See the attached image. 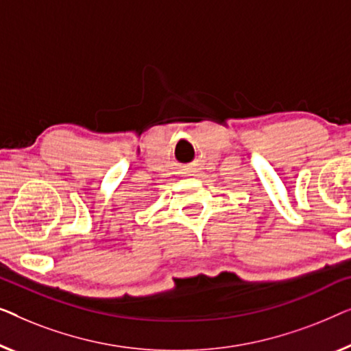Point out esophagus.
<instances>
[{"label": "esophagus", "instance_id": "esophagus-1", "mask_svg": "<svg viewBox=\"0 0 351 351\" xmlns=\"http://www.w3.org/2000/svg\"><path fill=\"white\" fill-rule=\"evenodd\" d=\"M186 170H187V173H194V171H195V169L192 165H189V169H186Z\"/></svg>", "mask_w": 351, "mask_h": 351}]
</instances>
